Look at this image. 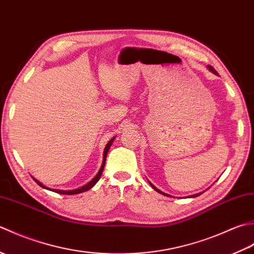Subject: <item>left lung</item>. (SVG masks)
Listing matches in <instances>:
<instances>
[{"label": "left lung", "mask_w": 254, "mask_h": 254, "mask_svg": "<svg viewBox=\"0 0 254 254\" xmlns=\"http://www.w3.org/2000/svg\"><path fill=\"white\" fill-rule=\"evenodd\" d=\"M208 68H209V69H210V71H212L213 73H215V74H217V73H216V71H215V68H214L213 66H209V65H208ZM150 186H152V188L154 189V190H155V191H157V192H159L160 194H164V195H166V196H170V195H169V194H166V193H164V192H161L160 190H158V189H157V188H155V187H154V186L152 185V183H150ZM199 194H201V193H198V194H194V195H191V196H192V197H195V196H198V195H199Z\"/></svg>", "instance_id": "1"}]
</instances>
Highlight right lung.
<instances>
[{"label":"right lung","instance_id":"add662e5","mask_svg":"<svg viewBox=\"0 0 254 254\" xmlns=\"http://www.w3.org/2000/svg\"><path fill=\"white\" fill-rule=\"evenodd\" d=\"M112 142H113V138H112V139H110L109 143H108V144L106 145L105 150H104V161H102L101 168H100L99 172H98V174H97V176L94 178L93 180H91L90 182H88L87 185H86V186H84V187H82V188H79V189H76V190H69V191H63V190H52V191H53V192H57V193H59V194H66V195H73V194L82 193V192L87 191V190H89V189L93 188V187L96 185V183H97V181H98V180L100 179V177H101V175H102V171H104V168H105V163H106V158H107V154H108V150H109V148H110V146H111ZM34 180L37 182V185H38V186H40L41 188H45V189H48V190H50L49 188L45 187L44 185H42V183H40L39 181L36 180L35 178H34Z\"/></svg>","mask_w":254,"mask_h":254}]
</instances>
